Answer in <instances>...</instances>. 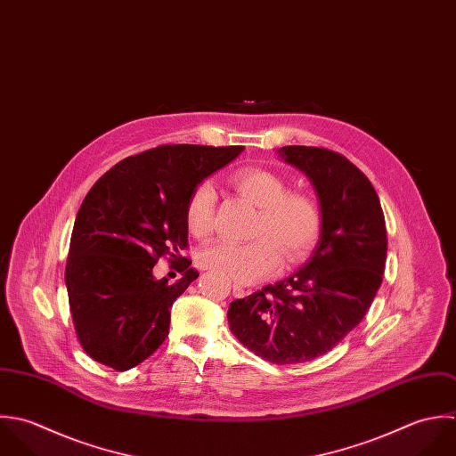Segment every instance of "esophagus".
Returning <instances> with one entry per match:
<instances>
[{"label": "esophagus", "instance_id": "34e87169", "mask_svg": "<svg viewBox=\"0 0 456 456\" xmlns=\"http://www.w3.org/2000/svg\"><path fill=\"white\" fill-rule=\"evenodd\" d=\"M233 296L235 297H244V296H248V292L240 285H233Z\"/></svg>", "mask_w": 456, "mask_h": 456}]
</instances>
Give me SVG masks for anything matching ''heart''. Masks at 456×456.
I'll return each instance as SVG.
<instances>
[{
    "label": "heart",
    "instance_id": "heart-1",
    "mask_svg": "<svg viewBox=\"0 0 456 456\" xmlns=\"http://www.w3.org/2000/svg\"><path fill=\"white\" fill-rule=\"evenodd\" d=\"M237 191L258 207L255 235L246 244L212 240L198 253V262L208 271L221 273L240 285L256 283L274 274L283 262L299 264L314 248L322 214L313 198L289 191L283 176L271 169L244 167L232 176ZM216 191L210 182H201L185 205V224L194 237H205L214 224Z\"/></svg>",
    "mask_w": 456,
    "mask_h": 456
}]
</instances>
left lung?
<instances>
[{
    "label": "left lung",
    "mask_w": 456,
    "mask_h": 456,
    "mask_svg": "<svg viewBox=\"0 0 456 456\" xmlns=\"http://www.w3.org/2000/svg\"><path fill=\"white\" fill-rule=\"evenodd\" d=\"M280 157L309 178L322 230L299 271L228 307L235 338L276 364L327 354L361 323L382 283L387 255L379 196L348 159L316 147H283Z\"/></svg>",
    "instance_id": "8db88e82"
}]
</instances>
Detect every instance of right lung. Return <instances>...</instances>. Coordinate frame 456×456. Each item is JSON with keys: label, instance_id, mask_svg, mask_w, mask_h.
<instances>
[{"label": "right lung", "instance_id": "right-lung-1", "mask_svg": "<svg viewBox=\"0 0 456 456\" xmlns=\"http://www.w3.org/2000/svg\"><path fill=\"white\" fill-rule=\"evenodd\" d=\"M242 151L162 145L120 160L90 189L76 216L65 285L92 359L127 371L166 339L171 305L200 274L187 258L175 283L157 280L153 267L187 246L185 205L196 185Z\"/></svg>", "mask_w": 456, "mask_h": 456}]
</instances>
